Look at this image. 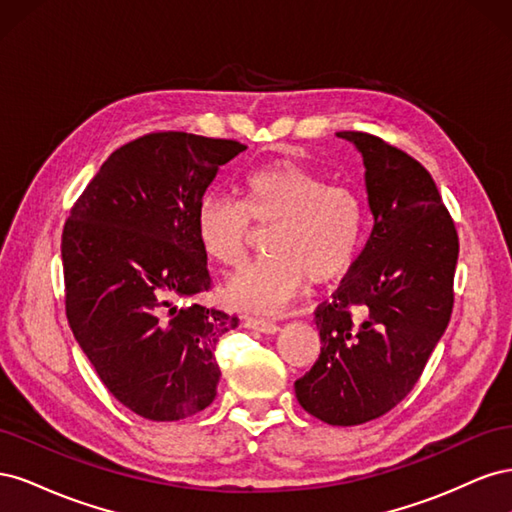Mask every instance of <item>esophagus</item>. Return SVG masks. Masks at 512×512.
<instances>
[{
    "label": "esophagus",
    "instance_id": "1",
    "mask_svg": "<svg viewBox=\"0 0 512 512\" xmlns=\"http://www.w3.org/2000/svg\"><path fill=\"white\" fill-rule=\"evenodd\" d=\"M245 327L260 331V333H267V335H273L280 331V324L273 320H265V318H245Z\"/></svg>",
    "mask_w": 512,
    "mask_h": 512
}]
</instances>
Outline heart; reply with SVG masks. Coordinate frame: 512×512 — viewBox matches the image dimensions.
<instances>
[{
    "label": "heart",
    "instance_id": "b5f03b06",
    "mask_svg": "<svg viewBox=\"0 0 512 512\" xmlns=\"http://www.w3.org/2000/svg\"><path fill=\"white\" fill-rule=\"evenodd\" d=\"M241 192L243 200L203 196L194 220L200 247L224 267H241L247 260L252 222L271 226L265 239L269 256L232 277L226 286L230 303L273 312L305 282L331 284L359 258L367 207L350 185L329 183L299 162L275 160L247 173Z\"/></svg>",
    "mask_w": 512,
    "mask_h": 512
}]
</instances>
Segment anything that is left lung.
<instances>
[{
	"label": "left lung",
	"instance_id": "8db88e82",
	"mask_svg": "<svg viewBox=\"0 0 512 512\" xmlns=\"http://www.w3.org/2000/svg\"><path fill=\"white\" fill-rule=\"evenodd\" d=\"M365 164L374 228L316 309L320 356L294 382L305 412L361 425L393 410L421 378L453 314L459 237L427 168L367 132H337Z\"/></svg>",
	"mask_w": 512,
	"mask_h": 512
}]
</instances>
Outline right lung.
<instances>
[{
    "mask_svg": "<svg viewBox=\"0 0 512 512\" xmlns=\"http://www.w3.org/2000/svg\"><path fill=\"white\" fill-rule=\"evenodd\" d=\"M241 151L226 138L145 134L108 156L66 220L70 329L106 389L149 421L192 416L218 393L213 350L239 318L196 301L211 277L194 220Z\"/></svg>",
    "mask_w": 512,
    "mask_h": 512,
    "instance_id": "add662e5",
    "label": "right lung"
}]
</instances>
